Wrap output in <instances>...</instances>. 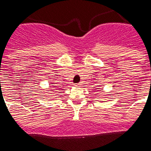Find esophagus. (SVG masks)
<instances>
[{
  "label": "esophagus",
  "mask_w": 151,
  "mask_h": 151,
  "mask_svg": "<svg viewBox=\"0 0 151 151\" xmlns=\"http://www.w3.org/2000/svg\"><path fill=\"white\" fill-rule=\"evenodd\" d=\"M81 85V83H78V84H75L74 86H80Z\"/></svg>",
  "instance_id": "1"
}]
</instances>
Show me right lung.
<instances>
[{
    "mask_svg": "<svg viewBox=\"0 0 151 151\" xmlns=\"http://www.w3.org/2000/svg\"><path fill=\"white\" fill-rule=\"evenodd\" d=\"M50 91H52V90H50Z\"/></svg>",
    "mask_w": 151,
    "mask_h": 151,
    "instance_id": "1",
    "label": "right lung"
}]
</instances>
